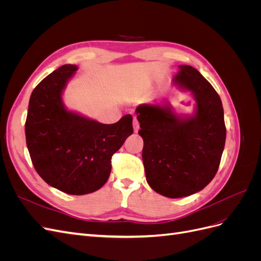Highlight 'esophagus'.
Listing matches in <instances>:
<instances>
[{"label":"esophagus","instance_id":"esophagus-1","mask_svg":"<svg viewBox=\"0 0 261 261\" xmlns=\"http://www.w3.org/2000/svg\"><path fill=\"white\" fill-rule=\"evenodd\" d=\"M133 126H134V132L137 133V132L139 130V122H138V120H137V117H134Z\"/></svg>","mask_w":261,"mask_h":261}]
</instances>
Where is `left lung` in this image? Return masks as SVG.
<instances>
[{
	"label": "left lung",
	"mask_w": 261,
	"mask_h": 261,
	"mask_svg": "<svg viewBox=\"0 0 261 261\" xmlns=\"http://www.w3.org/2000/svg\"><path fill=\"white\" fill-rule=\"evenodd\" d=\"M174 83L193 92L194 116L179 118L169 105L144 103L136 113L148 184L165 197L180 198L201 191L216 176L226 128L219 94L198 70L180 65Z\"/></svg>",
	"instance_id": "obj_1"
}]
</instances>
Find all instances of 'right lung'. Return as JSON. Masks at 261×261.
Wrapping results in <instances>:
<instances>
[{"label": "right lung", "mask_w": 261, "mask_h": 261, "mask_svg": "<svg viewBox=\"0 0 261 261\" xmlns=\"http://www.w3.org/2000/svg\"><path fill=\"white\" fill-rule=\"evenodd\" d=\"M76 70L75 65H63L37 85L25 134L31 162L45 183L69 195H86L107 183L112 155L134 129L130 114L101 124L67 111L62 91Z\"/></svg>", "instance_id": "add662e5"}]
</instances>
